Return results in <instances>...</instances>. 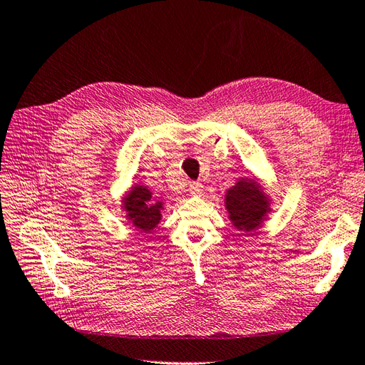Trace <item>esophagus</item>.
<instances>
[{
    "mask_svg": "<svg viewBox=\"0 0 365 365\" xmlns=\"http://www.w3.org/2000/svg\"><path fill=\"white\" fill-rule=\"evenodd\" d=\"M190 192H191L192 195H202V192H203L202 183H200V182H192V183L190 185Z\"/></svg>",
    "mask_w": 365,
    "mask_h": 365,
    "instance_id": "obj_1",
    "label": "esophagus"
}]
</instances>
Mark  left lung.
Instances as JSON below:
<instances>
[{
    "instance_id": "left-lung-1",
    "label": "left lung",
    "mask_w": 365,
    "mask_h": 365,
    "mask_svg": "<svg viewBox=\"0 0 365 365\" xmlns=\"http://www.w3.org/2000/svg\"><path fill=\"white\" fill-rule=\"evenodd\" d=\"M269 197L262 186L251 179L238 180L231 190H227L225 206L229 220L242 232H252L262 226L270 211Z\"/></svg>"
}]
</instances>
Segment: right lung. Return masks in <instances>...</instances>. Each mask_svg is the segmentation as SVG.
<instances>
[{
	"instance_id": "add662e5",
	"label": "right lung",
	"mask_w": 365,
	"mask_h": 365,
	"mask_svg": "<svg viewBox=\"0 0 365 365\" xmlns=\"http://www.w3.org/2000/svg\"><path fill=\"white\" fill-rule=\"evenodd\" d=\"M122 210L127 218L143 232H151L159 225L163 210L162 202H155L153 192L142 185H134L131 191L122 199Z\"/></svg>"
}]
</instances>
